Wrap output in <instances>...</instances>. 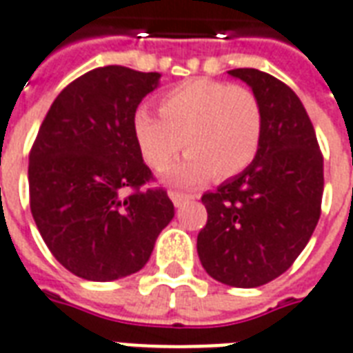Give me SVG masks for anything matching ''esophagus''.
I'll list each match as a JSON object with an SVG mask.
<instances>
[{
	"label": "esophagus",
	"instance_id": "obj_1",
	"mask_svg": "<svg viewBox=\"0 0 353 353\" xmlns=\"http://www.w3.org/2000/svg\"><path fill=\"white\" fill-rule=\"evenodd\" d=\"M169 197H171V201L174 203V207H180V205H182L184 201L192 199V195L182 194V192H174V190H171V192H169Z\"/></svg>",
	"mask_w": 353,
	"mask_h": 353
}]
</instances>
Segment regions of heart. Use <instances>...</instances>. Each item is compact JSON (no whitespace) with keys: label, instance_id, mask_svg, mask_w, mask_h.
<instances>
[{"label":"heart","instance_id":"heart-1","mask_svg":"<svg viewBox=\"0 0 353 353\" xmlns=\"http://www.w3.org/2000/svg\"><path fill=\"white\" fill-rule=\"evenodd\" d=\"M159 117L139 109L131 120L133 139L145 163L163 171L179 150L186 158L169 180L197 186L244 173L258 156L263 139V110L246 86L195 79L167 90L158 99Z\"/></svg>","mask_w":353,"mask_h":353}]
</instances>
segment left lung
I'll return each instance as SVG.
<instances>
[{
    "label": "left lung",
    "instance_id": "obj_1",
    "mask_svg": "<svg viewBox=\"0 0 353 353\" xmlns=\"http://www.w3.org/2000/svg\"><path fill=\"white\" fill-rule=\"evenodd\" d=\"M258 95L263 139L254 163L201 197L207 225L197 235L205 271L235 288L279 279L320 220L323 156L301 99L259 69H231Z\"/></svg>",
    "mask_w": 353,
    "mask_h": 353
}]
</instances>
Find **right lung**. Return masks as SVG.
I'll list each match as a JSON object with an SVG mask.
<instances>
[{
	"instance_id": "1",
	"label": "right lung",
	"mask_w": 353,
	"mask_h": 353,
	"mask_svg": "<svg viewBox=\"0 0 353 353\" xmlns=\"http://www.w3.org/2000/svg\"><path fill=\"white\" fill-rule=\"evenodd\" d=\"M159 73L92 69L54 99L30 150V208L68 271L109 282L141 271L173 220L163 188L139 152L131 120Z\"/></svg>"
}]
</instances>
